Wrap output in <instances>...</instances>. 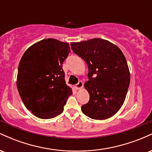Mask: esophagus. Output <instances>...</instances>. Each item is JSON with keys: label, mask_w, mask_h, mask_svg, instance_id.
<instances>
[{"label": "esophagus", "mask_w": 152, "mask_h": 152, "mask_svg": "<svg viewBox=\"0 0 152 152\" xmlns=\"http://www.w3.org/2000/svg\"><path fill=\"white\" fill-rule=\"evenodd\" d=\"M83 82H82L81 81H79L77 84L75 85L74 87H75V88H76V90H78V89H80V88H81L82 87H83Z\"/></svg>", "instance_id": "34e87169"}]
</instances>
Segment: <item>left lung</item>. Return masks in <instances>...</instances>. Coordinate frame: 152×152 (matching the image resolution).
I'll return each instance as SVG.
<instances>
[{
  "mask_svg": "<svg viewBox=\"0 0 152 152\" xmlns=\"http://www.w3.org/2000/svg\"><path fill=\"white\" fill-rule=\"evenodd\" d=\"M71 49L86 63L88 81L84 86L90 98L82 112L93 119L114 116L124 102L130 83L126 58L119 48L106 40L94 38L71 43Z\"/></svg>",
  "mask_w": 152,
  "mask_h": 152,
  "instance_id": "left-lung-1",
  "label": "left lung"
}]
</instances>
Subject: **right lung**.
Segmentation results:
<instances>
[{
	"label": "right lung",
	"mask_w": 152,
	"mask_h": 152,
	"mask_svg": "<svg viewBox=\"0 0 152 152\" xmlns=\"http://www.w3.org/2000/svg\"><path fill=\"white\" fill-rule=\"evenodd\" d=\"M70 52L68 43L47 38L28 48L20 59L18 93L27 109L38 118H52L61 114L72 94L62 69Z\"/></svg>",
	"instance_id": "1"
}]
</instances>
